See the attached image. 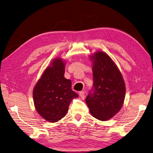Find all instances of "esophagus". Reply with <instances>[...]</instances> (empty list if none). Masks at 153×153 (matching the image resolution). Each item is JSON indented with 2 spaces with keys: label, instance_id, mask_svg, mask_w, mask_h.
Returning <instances> with one entry per match:
<instances>
[{
  "label": "esophagus",
  "instance_id": "34e87169",
  "mask_svg": "<svg viewBox=\"0 0 153 153\" xmlns=\"http://www.w3.org/2000/svg\"><path fill=\"white\" fill-rule=\"evenodd\" d=\"M79 96L81 97V98L82 100H84V99H85V92H84L83 91H81V92H79Z\"/></svg>",
  "mask_w": 153,
  "mask_h": 153
}]
</instances>
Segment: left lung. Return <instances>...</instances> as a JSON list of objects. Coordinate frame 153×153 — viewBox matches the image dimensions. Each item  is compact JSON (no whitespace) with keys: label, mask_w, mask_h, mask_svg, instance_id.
Returning <instances> with one entry per match:
<instances>
[{"label":"left lung","mask_w":153,"mask_h":153,"mask_svg":"<svg viewBox=\"0 0 153 153\" xmlns=\"http://www.w3.org/2000/svg\"><path fill=\"white\" fill-rule=\"evenodd\" d=\"M90 59L93 62L94 83L86 103L94 117L107 121L123 106L126 91L125 82L120 70L107 53L97 52Z\"/></svg>","instance_id":"obj_1"}]
</instances>
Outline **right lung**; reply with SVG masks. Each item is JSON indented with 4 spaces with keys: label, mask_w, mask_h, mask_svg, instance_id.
<instances>
[{
    "label": "right lung",
    "mask_w": 153,
    "mask_h": 153,
    "mask_svg": "<svg viewBox=\"0 0 153 153\" xmlns=\"http://www.w3.org/2000/svg\"><path fill=\"white\" fill-rule=\"evenodd\" d=\"M65 62L54 59L35 86L33 97L40 116L49 122H57L67 113L70 102L78 97L70 79L64 77Z\"/></svg>",
    "instance_id": "obj_1"
}]
</instances>
